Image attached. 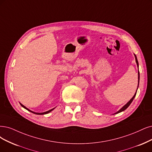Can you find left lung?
Listing matches in <instances>:
<instances>
[{"label":"left lung","mask_w":152,"mask_h":152,"mask_svg":"<svg viewBox=\"0 0 152 152\" xmlns=\"http://www.w3.org/2000/svg\"><path fill=\"white\" fill-rule=\"evenodd\" d=\"M134 58H135V61H136V63H137V67H138V60H137V56H136V55L135 54H134ZM138 85H139V81H140V72H139V70H138ZM138 88H137V89H138ZM137 91H136V93H135V94H134V96L132 97V98L129 101V102L125 104V105H124L123 106V107L119 110V111H118L117 112H116L115 113H114L113 115H115V114H117V113H120V112H122V111H123L124 110H125L130 105V104L132 103V102H133V99L134 98V97H135V96H136V94H137Z\"/></svg>","instance_id":"1"}]
</instances>
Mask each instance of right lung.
Segmentation results:
<instances>
[{
  "label": "right lung",
  "instance_id": "add662e5",
  "mask_svg": "<svg viewBox=\"0 0 152 152\" xmlns=\"http://www.w3.org/2000/svg\"><path fill=\"white\" fill-rule=\"evenodd\" d=\"M20 104L22 106V107H23L24 108H25V109H26L27 110H28L29 111H31V113H34V114H36V115H45V114H48V113H50V111H52L55 108H53V109H51V110H49V111H46V112H43V113H36V112H34V111H31V110H30L29 109H28L27 108H26L25 106H24L23 104H22L20 103Z\"/></svg>",
  "mask_w": 152,
  "mask_h": 152
}]
</instances>
